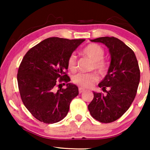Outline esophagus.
I'll use <instances>...</instances> for the list:
<instances>
[{
  "instance_id": "34e87169",
  "label": "esophagus",
  "mask_w": 150,
  "mask_h": 150,
  "mask_svg": "<svg viewBox=\"0 0 150 150\" xmlns=\"http://www.w3.org/2000/svg\"><path fill=\"white\" fill-rule=\"evenodd\" d=\"M85 91V89H83V88H81V87H79V93H83V92Z\"/></svg>"
}]
</instances>
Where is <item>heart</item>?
<instances>
[{
	"label": "heart",
	"mask_w": 150,
	"mask_h": 150,
	"mask_svg": "<svg viewBox=\"0 0 150 150\" xmlns=\"http://www.w3.org/2000/svg\"><path fill=\"white\" fill-rule=\"evenodd\" d=\"M83 54L93 61L91 69H95L99 74L104 76L107 72V65L103 61L104 50L99 45L91 44L85 47L82 51ZM67 67L71 71L76 70V57L71 54L67 59ZM72 81L75 84L84 87H90L98 81V76L94 73H79L74 75Z\"/></svg>",
	"instance_id": "obj_1"
}]
</instances>
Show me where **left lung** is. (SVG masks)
<instances>
[{"instance_id":"left-lung-1","label":"left lung","mask_w":150,"mask_h":150,"mask_svg":"<svg viewBox=\"0 0 150 150\" xmlns=\"http://www.w3.org/2000/svg\"><path fill=\"white\" fill-rule=\"evenodd\" d=\"M91 41L106 45L111 61L107 74L98 85L106 94L93 91V99L88 109L100 122H113L128 110L134 101L140 81L139 63L132 49L117 38L102 37ZM106 87L110 88L108 91Z\"/></svg>"}]
</instances>
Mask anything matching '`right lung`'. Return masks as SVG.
Masks as SVG:
<instances>
[{"label": "right lung", "mask_w": 150, "mask_h": 150, "mask_svg": "<svg viewBox=\"0 0 150 150\" xmlns=\"http://www.w3.org/2000/svg\"><path fill=\"white\" fill-rule=\"evenodd\" d=\"M85 40L46 39L30 48L22 59L17 75L20 96L28 111L40 122L54 124L62 120L71 101L79 95V89L74 84L68 83L67 88L57 91L55 87L62 81H70L64 71L68 68L67 59Z\"/></svg>", "instance_id": "add662e5"}]
</instances>
